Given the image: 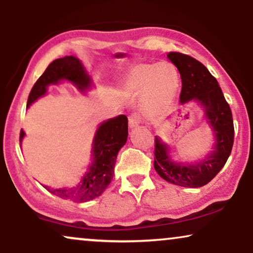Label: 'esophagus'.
<instances>
[{
  "label": "esophagus",
  "mask_w": 253,
  "mask_h": 253,
  "mask_svg": "<svg viewBox=\"0 0 253 253\" xmlns=\"http://www.w3.org/2000/svg\"><path fill=\"white\" fill-rule=\"evenodd\" d=\"M140 122H141V117L138 115L137 113L131 114V115L129 116V126H130V127L137 126Z\"/></svg>",
  "instance_id": "1"
}]
</instances>
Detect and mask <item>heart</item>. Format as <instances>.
Returning <instances> with one entry per match:
<instances>
[{"label": "heart", "instance_id": "heart-1", "mask_svg": "<svg viewBox=\"0 0 253 253\" xmlns=\"http://www.w3.org/2000/svg\"><path fill=\"white\" fill-rule=\"evenodd\" d=\"M126 87L144 92V98L152 110L158 112L170 105L178 88V75L168 62L157 64H138L131 71Z\"/></svg>", "mask_w": 253, "mask_h": 253}]
</instances>
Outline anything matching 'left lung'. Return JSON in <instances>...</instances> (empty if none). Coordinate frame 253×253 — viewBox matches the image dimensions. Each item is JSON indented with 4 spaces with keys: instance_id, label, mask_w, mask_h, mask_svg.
<instances>
[{
    "instance_id": "1",
    "label": "left lung",
    "mask_w": 253,
    "mask_h": 253,
    "mask_svg": "<svg viewBox=\"0 0 253 253\" xmlns=\"http://www.w3.org/2000/svg\"><path fill=\"white\" fill-rule=\"evenodd\" d=\"M177 67L182 79L179 100L182 105L196 100L205 108L206 119L215 133L216 143L210 157L197 165L175 164L168 147L160 138L154 139V169L167 182L186 188H200L215 177L223 168L234 144V122L230 107L215 78L196 58L178 51L167 54Z\"/></svg>"
}]
</instances>
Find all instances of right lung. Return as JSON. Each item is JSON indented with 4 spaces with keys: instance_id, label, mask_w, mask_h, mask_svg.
<instances>
[{
    "instance_id": "obj_1",
    "label": "right lung",
    "mask_w": 253,
    "mask_h": 253,
    "mask_svg": "<svg viewBox=\"0 0 253 253\" xmlns=\"http://www.w3.org/2000/svg\"><path fill=\"white\" fill-rule=\"evenodd\" d=\"M61 79H68L81 91L89 87V77L83 68L78 58L64 56L57 58L48 65L46 70L31 89L27 107L38 98L46 93V87L49 84H57ZM24 131L20 130L19 140L22 141ZM127 138V117L120 115L115 119L108 120L99 126L93 141V164L89 167L81 183L71 189H50L44 186L48 191L60 198L71 200L76 203L88 202L101 195L114 175V167L117 153L126 144Z\"/></svg>"
}]
</instances>
